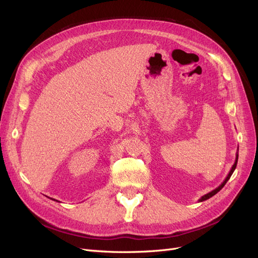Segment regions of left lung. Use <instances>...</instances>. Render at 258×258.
I'll list each match as a JSON object with an SVG mask.
<instances>
[{
	"mask_svg": "<svg viewBox=\"0 0 258 258\" xmlns=\"http://www.w3.org/2000/svg\"><path fill=\"white\" fill-rule=\"evenodd\" d=\"M239 151V150H238ZM238 152H237V154H236V160H235V163H233V166L231 167V169H230V171H229V173H228V175L227 176H226V178L224 179V182L220 185V186H218V187H216V188L215 189H213L212 191H210V192H208V194H206L205 195V196H202L200 199H199V201L200 202H202V201H205V200H207V199H209V198H211V197H212V196H214V195L215 194H217L218 191H220L222 188H223V187L225 186V184L226 183H227V181H228V179L230 178V176H231V174L233 173V171H235V169H236V167H237V162H238Z\"/></svg>",
	"mask_w": 258,
	"mask_h": 258,
	"instance_id": "8db88e82",
	"label": "left lung"
}]
</instances>
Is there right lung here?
<instances>
[{"label":"right lung","instance_id":"right-lung-1","mask_svg":"<svg viewBox=\"0 0 258 258\" xmlns=\"http://www.w3.org/2000/svg\"><path fill=\"white\" fill-rule=\"evenodd\" d=\"M53 200H54V199H53Z\"/></svg>","mask_w":258,"mask_h":258}]
</instances>
